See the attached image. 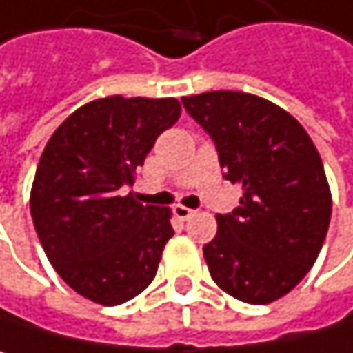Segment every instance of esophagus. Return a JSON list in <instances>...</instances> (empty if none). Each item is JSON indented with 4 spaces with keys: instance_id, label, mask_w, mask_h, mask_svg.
<instances>
[{
    "instance_id": "1",
    "label": "esophagus",
    "mask_w": 353,
    "mask_h": 353,
    "mask_svg": "<svg viewBox=\"0 0 353 353\" xmlns=\"http://www.w3.org/2000/svg\"><path fill=\"white\" fill-rule=\"evenodd\" d=\"M173 215L178 217L180 221H188V219L194 215V211L188 209V207H182V205H175V207H173Z\"/></svg>"
}]
</instances>
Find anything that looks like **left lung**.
<instances>
[{"mask_svg":"<svg viewBox=\"0 0 353 353\" xmlns=\"http://www.w3.org/2000/svg\"><path fill=\"white\" fill-rule=\"evenodd\" d=\"M211 134L225 178L242 186L240 207L217 215L203 248L213 281L236 300L269 304L314 265L331 221V188L302 123L279 105L238 90L182 99Z\"/></svg>","mask_w":353,"mask_h":353,"instance_id":"obj_1","label":"left lung"}]
</instances>
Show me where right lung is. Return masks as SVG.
Here are the masks:
<instances>
[{"label": "right lung", "mask_w": 353, "mask_h": 353, "mask_svg": "<svg viewBox=\"0 0 353 353\" xmlns=\"http://www.w3.org/2000/svg\"><path fill=\"white\" fill-rule=\"evenodd\" d=\"M178 99L121 94L70 113L43 148L30 215L57 275L94 304L117 306L144 292L173 236L171 209L140 205L136 169L157 136L180 117Z\"/></svg>", "instance_id": "add662e5"}]
</instances>
